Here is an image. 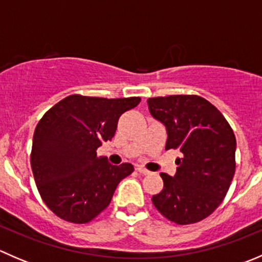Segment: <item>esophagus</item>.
<instances>
[{"label": "esophagus", "mask_w": 262, "mask_h": 262, "mask_svg": "<svg viewBox=\"0 0 262 262\" xmlns=\"http://www.w3.org/2000/svg\"><path fill=\"white\" fill-rule=\"evenodd\" d=\"M137 171H138L139 173H142V175H149L150 171H148L146 167H143V166H137Z\"/></svg>", "instance_id": "esophagus-1"}]
</instances>
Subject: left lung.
<instances>
[{
  "label": "left lung",
  "instance_id": "1",
  "mask_svg": "<svg viewBox=\"0 0 262 262\" xmlns=\"http://www.w3.org/2000/svg\"><path fill=\"white\" fill-rule=\"evenodd\" d=\"M149 113L167 130L166 149L182 157L176 175L161 173L163 189L153 195L156 209L176 224L209 216L228 191L236 171V137L223 114L198 95L147 100Z\"/></svg>",
  "mask_w": 262,
  "mask_h": 262
}]
</instances>
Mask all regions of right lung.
Here are the masks:
<instances>
[{"mask_svg": "<svg viewBox=\"0 0 262 262\" xmlns=\"http://www.w3.org/2000/svg\"><path fill=\"white\" fill-rule=\"evenodd\" d=\"M141 97L70 95L50 107L34 132L30 163L47 207L63 221L89 223L112 202L118 184L134 171L113 166L96 149L112 141L121 114Z\"/></svg>", "mask_w": 262, "mask_h": 262, "instance_id": "obj_1", "label": "right lung"}]
</instances>
